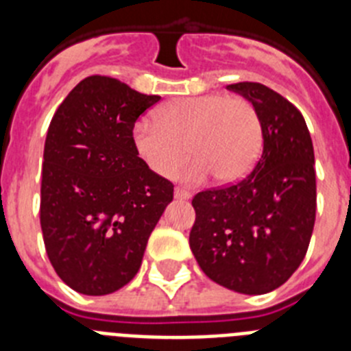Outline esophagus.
I'll return each mask as SVG.
<instances>
[{
  "label": "esophagus",
  "mask_w": 351,
  "mask_h": 351,
  "mask_svg": "<svg viewBox=\"0 0 351 351\" xmlns=\"http://www.w3.org/2000/svg\"><path fill=\"white\" fill-rule=\"evenodd\" d=\"M173 197L178 198V200H188V198H191V193L188 190H184V188H176Z\"/></svg>",
  "instance_id": "34e87169"
}]
</instances>
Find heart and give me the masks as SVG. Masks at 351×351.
<instances>
[{
	"label": "heart",
	"mask_w": 351,
	"mask_h": 351,
	"mask_svg": "<svg viewBox=\"0 0 351 351\" xmlns=\"http://www.w3.org/2000/svg\"><path fill=\"white\" fill-rule=\"evenodd\" d=\"M132 142L137 156L158 176L169 178L186 158L178 178L204 182L209 176L228 184L243 179L262 149V121L244 98L226 95L182 96L156 110V123L147 119L133 126Z\"/></svg>",
	"instance_id": "1"
}]
</instances>
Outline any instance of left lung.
<instances>
[{
    "label": "left lung",
    "mask_w": 351,
    "mask_h": 351,
    "mask_svg": "<svg viewBox=\"0 0 351 351\" xmlns=\"http://www.w3.org/2000/svg\"><path fill=\"white\" fill-rule=\"evenodd\" d=\"M253 104L263 149L250 176L195 195L190 247L214 283L262 295L285 283L306 256L315 226V151L302 114L258 82L226 86Z\"/></svg>",
    "instance_id": "8db88e82"
}]
</instances>
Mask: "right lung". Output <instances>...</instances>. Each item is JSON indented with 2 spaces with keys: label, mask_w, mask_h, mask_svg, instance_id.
<instances>
[{
  "label": "right lung",
  "mask_w": 351,
  "mask_h": 351,
  "mask_svg": "<svg viewBox=\"0 0 351 351\" xmlns=\"http://www.w3.org/2000/svg\"><path fill=\"white\" fill-rule=\"evenodd\" d=\"M156 95L93 75L64 98L49 126L40 225L52 267L84 295H107L141 269L149 235L173 186L145 165L132 142Z\"/></svg>",
  "instance_id": "add662e5"
}]
</instances>
